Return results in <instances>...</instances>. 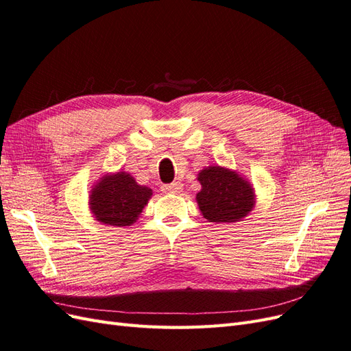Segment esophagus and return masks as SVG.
Listing matches in <instances>:
<instances>
[{
  "mask_svg": "<svg viewBox=\"0 0 351 351\" xmlns=\"http://www.w3.org/2000/svg\"><path fill=\"white\" fill-rule=\"evenodd\" d=\"M183 190V184L180 183V182H174V183H171V184H165V186H162V192L164 193H180Z\"/></svg>",
  "mask_w": 351,
  "mask_h": 351,
  "instance_id": "obj_1",
  "label": "esophagus"
}]
</instances>
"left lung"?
<instances>
[{
  "instance_id": "1",
  "label": "left lung",
  "mask_w": 351,
  "mask_h": 351,
  "mask_svg": "<svg viewBox=\"0 0 351 351\" xmlns=\"http://www.w3.org/2000/svg\"><path fill=\"white\" fill-rule=\"evenodd\" d=\"M202 184L196 202L209 222H236L250 214L254 189L236 171L224 167H208L197 174Z\"/></svg>"
}]
</instances>
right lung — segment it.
I'll use <instances>...</instances> for the list:
<instances>
[{
  "instance_id": "obj_1",
  "label": "right lung",
  "mask_w": 351,
  "mask_h": 351,
  "mask_svg": "<svg viewBox=\"0 0 351 351\" xmlns=\"http://www.w3.org/2000/svg\"><path fill=\"white\" fill-rule=\"evenodd\" d=\"M152 189L141 186L129 173L104 176L90 190L89 208L101 224L127 227L142 214Z\"/></svg>"
}]
</instances>
